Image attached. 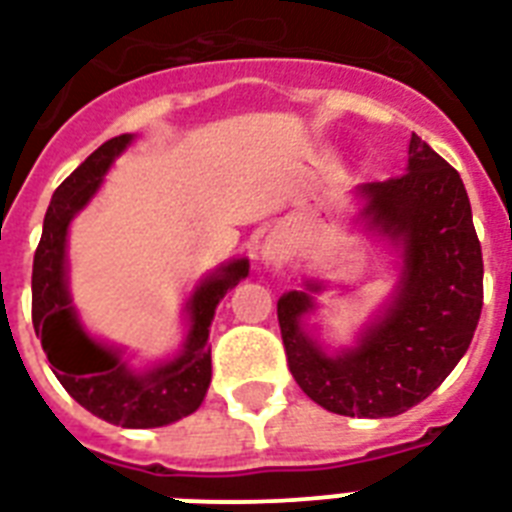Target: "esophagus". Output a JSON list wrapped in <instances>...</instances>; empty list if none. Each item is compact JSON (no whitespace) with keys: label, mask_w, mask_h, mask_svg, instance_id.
<instances>
[{"label":"esophagus","mask_w":512,"mask_h":512,"mask_svg":"<svg viewBox=\"0 0 512 512\" xmlns=\"http://www.w3.org/2000/svg\"><path fill=\"white\" fill-rule=\"evenodd\" d=\"M261 253H264V264H272V267H277L283 261V248L277 243H267Z\"/></svg>","instance_id":"obj_1"}]
</instances>
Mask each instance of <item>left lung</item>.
<instances>
[{
    "instance_id": "1",
    "label": "left lung",
    "mask_w": 512,
    "mask_h": 512,
    "mask_svg": "<svg viewBox=\"0 0 512 512\" xmlns=\"http://www.w3.org/2000/svg\"><path fill=\"white\" fill-rule=\"evenodd\" d=\"M363 227L392 253L395 280L350 344L320 339L315 312L328 280L304 277L277 299L288 366L301 390L342 417H398L454 371L483 307L481 243L465 184L427 141L411 136L406 170L352 192Z\"/></svg>"
}]
</instances>
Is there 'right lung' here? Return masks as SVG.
<instances>
[{
	"mask_svg": "<svg viewBox=\"0 0 512 512\" xmlns=\"http://www.w3.org/2000/svg\"><path fill=\"white\" fill-rule=\"evenodd\" d=\"M133 141V133L106 141L55 189L34 253L31 318L53 374L79 406L109 425L146 430L173 425L202 406L211 387L213 315L227 291L248 277L251 261L229 259L194 283L181 307L184 339L173 355L138 363L136 352L128 355L87 331L69 288V229Z\"/></svg>",
	"mask_w": 512,
	"mask_h": 512,
	"instance_id": "obj_1",
	"label": "right lung"
}]
</instances>
